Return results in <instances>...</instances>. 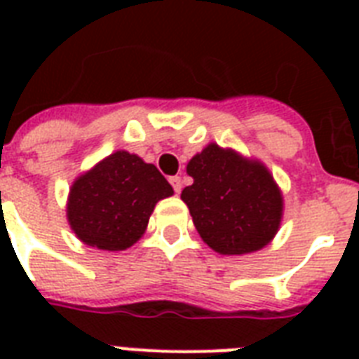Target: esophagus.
<instances>
[{"label": "esophagus", "mask_w": 359, "mask_h": 359, "mask_svg": "<svg viewBox=\"0 0 359 359\" xmlns=\"http://www.w3.org/2000/svg\"><path fill=\"white\" fill-rule=\"evenodd\" d=\"M169 182H171V186H173L175 194H180V190H182V179H180L179 175L171 177V179H169Z\"/></svg>", "instance_id": "esophagus-1"}]
</instances>
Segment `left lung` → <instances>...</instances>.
I'll return each mask as SVG.
<instances>
[{
    "instance_id": "left-lung-1",
    "label": "left lung",
    "mask_w": 359,
    "mask_h": 359,
    "mask_svg": "<svg viewBox=\"0 0 359 359\" xmlns=\"http://www.w3.org/2000/svg\"><path fill=\"white\" fill-rule=\"evenodd\" d=\"M186 171L194 184L180 199L205 244L222 255L253 253L270 244L281 224L283 197L264 163L210 143Z\"/></svg>"
}]
</instances>
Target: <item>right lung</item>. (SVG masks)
<instances>
[{
	"label": "right lung",
	"mask_w": 359,
	"mask_h": 359,
	"mask_svg": "<svg viewBox=\"0 0 359 359\" xmlns=\"http://www.w3.org/2000/svg\"><path fill=\"white\" fill-rule=\"evenodd\" d=\"M169 196L173 188L156 165L117 151L74 180L67 218L83 244L123 251L143 236L156 203Z\"/></svg>",
	"instance_id": "obj_1"
}]
</instances>
